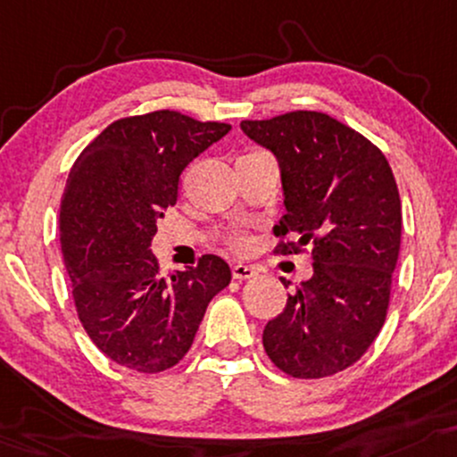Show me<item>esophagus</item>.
<instances>
[{"mask_svg":"<svg viewBox=\"0 0 457 457\" xmlns=\"http://www.w3.org/2000/svg\"><path fill=\"white\" fill-rule=\"evenodd\" d=\"M257 274V270L253 266H245V263H236L232 268V277L236 281H245V278H253Z\"/></svg>","mask_w":457,"mask_h":457,"instance_id":"obj_1","label":"esophagus"}]
</instances>
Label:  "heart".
Wrapping results in <instances>:
<instances>
[{"mask_svg": "<svg viewBox=\"0 0 457 457\" xmlns=\"http://www.w3.org/2000/svg\"><path fill=\"white\" fill-rule=\"evenodd\" d=\"M255 155H263V153L262 151H251L243 157H255ZM243 157H240V159H243ZM234 246H236V249H246V246H249V240L243 238V236H238V238H234Z\"/></svg>", "mask_w": 457, "mask_h": 457, "instance_id": "b5f03b06", "label": "heart"}]
</instances>
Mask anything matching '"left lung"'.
<instances>
[{
  "label": "left lung",
  "instance_id": "left-lung-1",
  "mask_svg": "<svg viewBox=\"0 0 457 457\" xmlns=\"http://www.w3.org/2000/svg\"><path fill=\"white\" fill-rule=\"evenodd\" d=\"M240 129L281 168L274 253L309 246L312 257V277L263 328V349L289 377L337 375L366 353L387 317L403 229L394 172L370 140L315 110L243 120Z\"/></svg>",
  "mask_w": 457,
  "mask_h": 457
}]
</instances>
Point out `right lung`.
I'll return each mask as SVG.
<instances>
[{
    "mask_svg": "<svg viewBox=\"0 0 457 457\" xmlns=\"http://www.w3.org/2000/svg\"><path fill=\"white\" fill-rule=\"evenodd\" d=\"M232 125L176 110L125 117L80 153L59 208V243L76 312L97 349L138 372L183 360L206 306L232 281L221 257L159 274L157 221L179 197V179Z\"/></svg>",
    "mask_w": 457,
    "mask_h": 457,
    "instance_id": "right-lung-1",
    "label": "right lung"
}]
</instances>
